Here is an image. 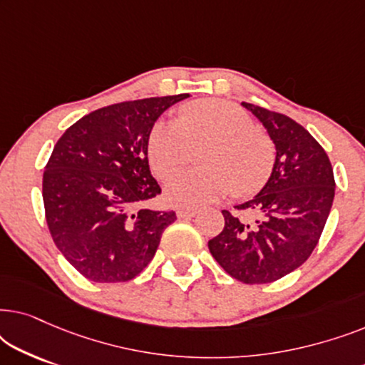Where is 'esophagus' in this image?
Wrapping results in <instances>:
<instances>
[{
    "label": "esophagus",
    "instance_id": "34e87169",
    "mask_svg": "<svg viewBox=\"0 0 365 365\" xmlns=\"http://www.w3.org/2000/svg\"><path fill=\"white\" fill-rule=\"evenodd\" d=\"M197 212H199L197 209H192V207H179L176 211L179 219H191V217L196 216Z\"/></svg>",
    "mask_w": 365,
    "mask_h": 365
}]
</instances>
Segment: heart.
Returning <instances> with one entry per match:
<instances>
[{
    "label": "heart",
    "mask_w": 365,
    "mask_h": 365,
    "mask_svg": "<svg viewBox=\"0 0 365 365\" xmlns=\"http://www.w3.org/2000/svg\"><path fill=\"white\" fill-rule=\"evenodd\" d=\"M199 148H204L199 154L204 169L181 173L166 184L168 201L176 206H202L231 189L239 196L256 192L267 182L276 161L272 141L256 131L244 109L224 99H199L181 109L179 123L158 121L153 126L148 139L153 173L171 178Z\"/></svg>",
    "instance_id": "1"
}]
</instances>
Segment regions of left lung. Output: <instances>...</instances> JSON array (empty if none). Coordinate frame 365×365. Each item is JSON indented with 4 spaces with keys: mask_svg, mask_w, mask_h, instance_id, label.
Here are the masks:
<instances>
[{
    "mask_svg": "<svg viewBox=\"0 0 365 365\" xmlns=\"http://www.w3.org/2000/svg\"><path fill=\"white\" fill-rule=\"evenodd\" d=\"M241 104L266 128L276 161L261 191L236 206L249 217L222 211V232L207 246L229 276L267 284L311 256L331 212L336 181L326 151L307 129L284 114Z\"/></svg>",
    "mask_w": 365,
    "mask_h": 365,
    "instance_id": "1",
    "label": "left lung"
}]
</instances>
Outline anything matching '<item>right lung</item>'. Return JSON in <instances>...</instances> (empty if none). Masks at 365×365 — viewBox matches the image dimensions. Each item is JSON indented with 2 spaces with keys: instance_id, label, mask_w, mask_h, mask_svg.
<instances>
[{
  "instance_id": "obj_1",
  "label": "right lung",
  "mask_w": 365,
  "mask_h": 365,
  "mask_svg": "<svg viewBox=\"0 0 365 365\" xmlns=\"http://www.w3.org/2000/svg\"><path fill=\"white\" fill-rule=\"evenodd\" d=\"M189 94L96 109L68 128L43 174L46 222L66 261L93 282H126L151 262L174 211L148 202L161 194L148 161L158 118Z\"/></svg>"
}]
</instances>
